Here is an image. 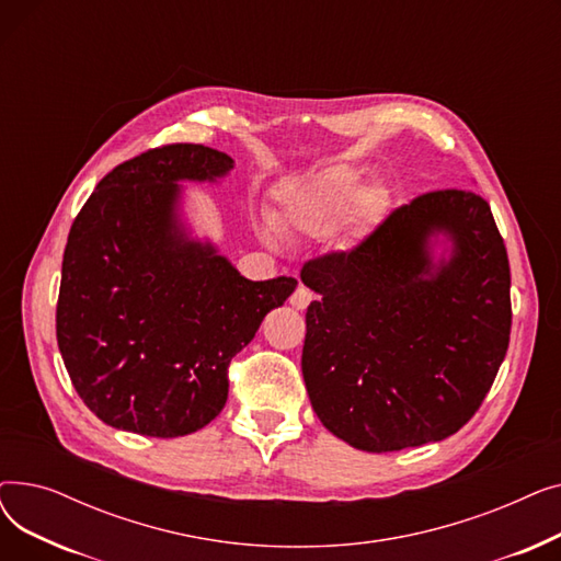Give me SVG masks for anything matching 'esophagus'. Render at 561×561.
<instances>
[{
  "label": "esophagus",
  "instance_id": "1",
  "mask_svg": "<svg viewBox=\"0 0 561 561\" xmlns=\"http://www.w3.org/2000/svg\"><path fill=\"white\" fill-rule=\"evenodd\" d=\"M311 300H313V293L302 284L293 290V296H290V305L296 309H307L311 305Z\"/></svg>",
  "mask_w": 561,
  "mask_h": 561
}]
</instances>
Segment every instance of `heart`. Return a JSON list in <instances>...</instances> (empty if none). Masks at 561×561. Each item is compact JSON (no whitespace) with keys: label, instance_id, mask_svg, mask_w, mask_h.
<instances>
[{"label":"heart","instance_id":"heart-1","mask_svg":"<svg viewBox=\"0 0 561 561\" xmlns=\"http://www.w3.org/2000/svg\"><path fill=\"white\" fill-rule=\"evenodd\" d=\"M357 174L345 168L322 170L293 188L277 214V225L286 231H300L309 236L330 233L345 214L350 199L357 193ZM375 211V197L364 195L357 204L359 218Z\"/></svg>","mask_w":561,"mask_h":561}]
</instances>
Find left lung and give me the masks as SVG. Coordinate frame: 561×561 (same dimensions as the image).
Masks as SVG:
<instances>
[{
	"label": "left lung",
	"mask_w": 561,
	"mask_h": 561,
	"mask_svg": "<svg viewBox=\"0 0 561 561\" xmlns=\"http://www.w3.org/2000/svg\"><path fill=\"white\" fill-rule=\"evenodd\" d=\"M454 241L434 266L428 239ZM302 375L320 423L366 453L461 430L503 364L512 330L510 259L491 206L446 188L396 209L350 252L305 263Z\"/></svg>",
	"instance_id": "obj_1"
}]
</instances>
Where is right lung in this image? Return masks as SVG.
<instances>
[{"instance_id": "obj_1", "label": "right lung", "mask_w": 561, "mask_h": 561, "mask_svg": "<svg viewBox=\"0 0 561 561\" xmlns=\"http://www.w3.org/2000/svg\"><path fill=\"white\" fill-rule=\"evenodd\" d=\"M225 152L172 142L115 165L64 252L56 341L83 404L115 430L174 438L227 402L231 359L298 286L245 279L176 218V182H216Z\"/></svg>"}]
</instances>
